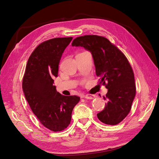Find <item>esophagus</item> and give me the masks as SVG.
Segmentation results:
<instances>
[{"instance_id": "obj_1", "label": "esophagus", "mask_w": 159, "mask_h": 159, "mask_svg": "<svg viewBox=\"0 0 159 159\" xmlns=\"http://www.w3.org/2000/svg\"><path fill=\"white\" fill-rule=\"evenodd\" d=\"M84 98L88 99H93L95 98V95H90V94H87L84 96Z\"/></svg>"}]
</instances>
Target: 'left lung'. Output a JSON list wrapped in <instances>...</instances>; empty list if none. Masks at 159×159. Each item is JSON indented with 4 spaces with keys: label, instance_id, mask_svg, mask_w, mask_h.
Segmentation results:
<instances>
[{
    "label": "left lung",
    "instance_id": "obj_1",
    "mask_svg": "<svg viewBox=\"0 0 159 159\" xmlns=\"http://www.w3.org/2000/svg\"><path fill=\"white\" fill-rule=\"evenodd\" d=\"M72 46L83 47L92 55L99 84L108 91L105 107L97 114L102 123L115 125L127 117L135 97L136 88L131 65L123 52L106 38L86 35L75 38Z\"/></svg>",
    "mask_w": 159,
    "mask_h": 159
}]
</instances>
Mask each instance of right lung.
I'll list each match as a JSON object with an SVG mask.
<instances>
[{
	"mask_svg": "<svg viewBox=\"0 0 159 159\" xmlns=\"http://www.w3.org/2000/svg\"><path fill=\"white\" fill-rule=\"evenodd\" d=\"M72 37L53 38L38 45L28 58L22 81L25 98L32 112L45 127L61 131L68 127L80 98L65 96L54 85L62 54Z\"/></svg>",
	"mask_w": 159,
	"mask_h": 159,
	"instance_id": "add662e5",
	"label": "right lung"
}]
</instances>
